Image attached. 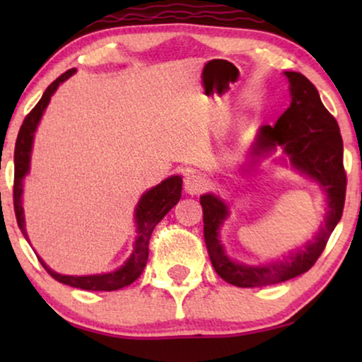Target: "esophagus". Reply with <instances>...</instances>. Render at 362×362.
<instances>
[{"mask_svg":"<svg viewBox=\"0 0 362 362\" xmlns=\"http://www.w3.org/2000/svg\"><path fill=\"white\" fill-rule=\"evenodd\" d=\"M207 187V181L204 176L201 175H196V173H192V175H187L186 180H185V191L187 194H199Z\"/></svg>","mask_w":362,"mask_h":362,"instance_id":"1","label":"esophagus"}]
</instances>
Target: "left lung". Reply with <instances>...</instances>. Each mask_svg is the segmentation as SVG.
I'll list each match as a JSON object with an SVG mask.
<instances>
[{"label": "left lung", "mask_w": 362, "mask_h": 362, "mask_svg": "<svg viewBox=\"0 0 362 362\" xmlns=\"http://www.w3.org/2000/svg\"><path fill=\"white\" fill-rule=\"evenodd\" d=\"M290 81L291 103L274 127L260 128L254 155L269 153L284 146L293 168L313 177L328 196V214L315 240L285 260L260 267L232 262L219 242V226L227 217V206L212 194L201 196L204 240L216 274L227 284L252 288L275 285L308 272L323 254L331 232L344 209L346 171L343 165V138L336 118L326 110L316 87L300 72H285Z\"/></svg>", "instance_id": "8db88e82"}]
</instances>
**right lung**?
<instances>
[{"instance_id":"add662e5","label":"right lung","mask_w":362,"mask_h":362,"mask_svg":"<svg viewBox=\"0 0 362 362\" xmlns=\"http://www.w3.org/2000/svg\"><path fill=\"white\" fill-rule=\"evenodd\" d=\"M76 72V69H69L67 72H64L62 76H59L51 86L46 88V92L42 93L41 100L36 103V107L28 113L24 118L21 128H19L16 145H14V186H13V202H14V214H16V221L19 229H21L23 235L26 237L28 234L24 229V216H23V180L29 171V160H31V148H33V138L34 132L39 120H41L44 108L47 107L51 95L56 92L59 83L67 81L72 74ZM182 189V180L180 176H171L168 177L155 187H151L150 191L145 192L141 196L140 202L136 206V240L135 247L130 259L125 262V265H122L120 269L110 274H102V275H87V276H69L61 275L52 272L44 262L39 259L41 265L46 269V272L52 279H56L61 284L71 285L74 288L81 290H92V291H113L120 290L123 286L132 285L138 276L141 275V272L145 270L146 262H148V244H150L151 232L155 229L158 222L165 217L168 212L173 209V206L177 204L181 197Z\"/></svg>"}]
</instances>
